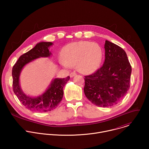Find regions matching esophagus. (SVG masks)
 <instances>
[{"label": "esophagus", "mask_w": 149, "mask_h": 149, "mask_svg": "<svg viewBox=\"0 0 149 149\" xmlns=\"http://www.w3.org/2000/svg\"><path fill=\"white\" fill-rule=\"evenodd\" d=\"M77 75V74H76V72H71L70 73V77H74L75 75Z\"/></svg>", "instance_id": "1"}]
</instances>
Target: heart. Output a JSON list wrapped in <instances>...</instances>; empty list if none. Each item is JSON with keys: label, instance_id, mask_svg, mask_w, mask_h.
Masks as SVG:
<instances>
[{"label": "heart", "instance_id": "1", "mask_svg": "<svg viewBox=\"0 0 149 149\" xmlns=\"http://www.w3.org/2000/svg\"><path fill=\"white\" fill-rule=\"evenodd\" d=\"M60 64L69 68L77 65V70L83 74H90L100 67L102 51L98 44L88 41L72 42L63 47Z\"/></svg>", "mask_w": 149, "mask_h": 149}]
</instances>
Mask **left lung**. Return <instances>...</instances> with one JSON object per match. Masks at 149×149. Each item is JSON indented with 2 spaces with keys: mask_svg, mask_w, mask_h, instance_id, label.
I'll return each instance as SVG.
<instances>
[{
  "mask_svg": "<svg viewBox=\"0 0 149 149\" xmlns=\"http://www.w3.org/2000/svg\"><path fill=\"white\" fill-rule=\"evenodd\" d=\"M105 61L93 74L85 76L84 92L98 107L117 104L130 88L132 67L124 50L105 40Z\"/></svg>",
  "mask_w": 149,
  "mask_h": 149,
  "instance_id": "obj_1",
  "label": "left lung"
}]
</instances>
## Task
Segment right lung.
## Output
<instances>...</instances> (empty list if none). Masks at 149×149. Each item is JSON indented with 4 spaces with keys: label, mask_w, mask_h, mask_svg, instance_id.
Segmentation results:
<instances>
[{
    "label": "right lung",
    "mask_w": 149,
    "mask_h": 149,
    "mask_svg": "<svg viewBox=\"0 0 149 149\" xmlns=\"http://www.w3.org/2000/svg\"><path fill=\"white\" fill-rule=\"evenodd\" d=\"M53 44L50 42H42L21 55L12 68L13 90L17 98L25 107L31 111L45 113L56 108L61 101L63 87L69 81L70 77L65 78H55L46 91L39 97L33 98L25 95L19 85V75L23 67L29 62L40 57H48L51 55L48 48Z\"/></svg>",
    "instance_id": "add662e5"
}]
</instances>
